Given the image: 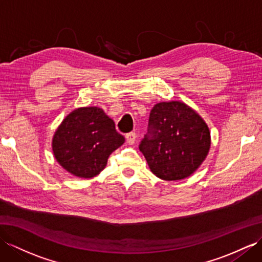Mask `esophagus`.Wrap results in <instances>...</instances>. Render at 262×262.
Wrapping results in <instances>:
<instances>
[{
    "mask_svg": "<svg viewBox=\"0 0 262 262\" xmlns=\"http://www.w3.org/2000/svg\"><path fill=\"white\" fill-rule=\"evenodd\" d=\"M135 140H136V134L135 133H128L126 135V142L128 143L129 145H133L134 143H135Z\"/></svg>",
    "mask_w": 262,
    "mask_h": 262,
    "instance_id": "34e87169",
    "label": "esophagus"
}]
</instances>
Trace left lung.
<instances>
[{"label":"left lung","instance_id":"obj_1","mask_svg":"<svg viewBox=\"0 0 262 262\" xmlns=\"http://www.w3.org/2000/svg\"><path fill=\"white\" fill-rule=\"evenodd\" d=\"M209 148V128L191 107L182 102L152 107L139 150L154 175L164 180L187 178L203 164Z\"/></svg>","mask_w":262,"mask_h":262}]
</instances>
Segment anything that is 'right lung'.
I'll list each match as a JSON object with an SVG mask.
<instances>
[{"label": "right lung", "instance_id": "1", "mask_svg": "<svg viewBox=\"0 0 262 262\" xmlns=\"http://www.w3.org/2000/svg\"><path fill=\"white\" fill-rule=\"evenodd\" d=\"M125 142L115 123L98 107H80L67 115L53 136V152L72 175L92 178L102 171L111 154Z\"/></svg>", "mask_w": 262, "mask_h": 262}]
</instances>
